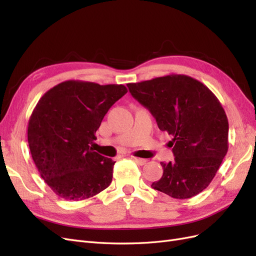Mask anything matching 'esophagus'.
<instances>
[{"label": "esophagus", "instance_id": "esophagus-1", "mask_svg": "<svg viewBox=\"0 0 256 256\" xmlns=\"http://www.w3.org/2000/svg\"><path fill=\"white\" fill-rule=\"evenodd\" d=\"M131 158H132L136 162V164H140V166H144V164H146V159H142V158H138V157H134V156H132V157H131Z\"/></svg>", "mask_w": 256, "mask_h": 256}]
</instances>
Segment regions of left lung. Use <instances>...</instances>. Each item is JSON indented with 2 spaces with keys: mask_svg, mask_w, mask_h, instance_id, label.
<instances>
[{
  "mask_svg": "<svg viewBox=\"0 0 256 256\" xmlns=\"http://www.w3.org/2000/svg\"><path fill=\"white\" fill-rule=\"evenodd\" d=\"M148 109L160 130L173 136L174 161L161 162L164 175L152 184L174 198H190L206 189L228 150V122L206 85L189 76L168 74L127 84Z\"/></svg>",
  "mask_w": 256,
  "mask_h": 256,
  "instance_id": "1",
  "label": "left lung"
}]
</instances>
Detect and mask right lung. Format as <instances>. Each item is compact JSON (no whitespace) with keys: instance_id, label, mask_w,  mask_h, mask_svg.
Masks as SVG:
<instances>
[{"instance_id":"1","label":"right lung","mask_w":256,"mask_h":256,"mask_svg":"<svg viewBox=\"0 0 256 256\" xmlns=\"http://www.w3.org/2000/svg\"><path fill=\"white\" fill-rule=\"evenodd\" d=\"M128 90L122 84L69 80L49 90L28 120V141L44 182L60 198L81 200L110 186L115 161L90 147L110 108Z\"/></svg>"}]
</instances>
